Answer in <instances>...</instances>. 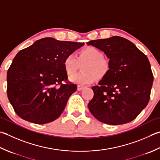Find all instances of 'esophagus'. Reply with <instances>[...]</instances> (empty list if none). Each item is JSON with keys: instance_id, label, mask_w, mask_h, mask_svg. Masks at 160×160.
<instances>
[{"instance_id": "esophagus-1", "label": "esophagus", "mask_w": 160, "mask_h": 160, "mask_svg": "<svg viewBox=\"0 0 160 160\" xmlns=\"http://www.w3.org/2000/svg\"><path fill=\"white\" fill-rule=\"evenodd\" d=\"M84 88H85V87H84V86H82V85H78L77 89H78V91H81V90H82Z\"/></svg>"}]
</instances>
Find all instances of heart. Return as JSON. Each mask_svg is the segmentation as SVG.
<instances>
[{
    "instance_id": "heart-1",
    "label": "heart",
    "mask_w": 160,
    "mask_h": 160,
    "mask_svg": "<svg viewBox=\"0 0 160 160\" xmlns=\"http://www.w3.org/2000/svg\"><path fill=\"white\" fill-rule=\"evenodd\" d=\"M82 66V71L71 76V82L87 85L94 82L96 78L103 79L111 69L110 62L103 57V53L96 47L87 46L78 52V56L71 53L64 59V67L68 75H72Z\"/></svg>"
}]
</instances>
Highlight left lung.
<instances>
[{
	"label": "left lung",
	"mask_w": 160,
	"mask_h": 160,
	"mask_svg": "<svg viewBox=\"0 0 160 160\" xmlns=\"http://www.w3.org/2000/svg\"><path fill=\"white\" fill-rule=\"evenodd\" d=\"M87 44L104 52L111 65L108 76L92 87L91 113L109 125L132 121L146 107L151 96L153 75L148 58L132 42L118 36Z\"/></svg>",
	"instance_id": "obj_1"
}]
</instances>
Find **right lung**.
<instances>
[{"label": "right lung", "instance_id": "add662e5", "mask_svg": "<svg viewBox=\"0 0 160 160\" xmlns=\"http://www.w3.org/2000/svg\"><path fill=\"white\" fill-rule=\"evenodd\" d=\"M84 44L46 37L17 53L8 71L7 92L18 117L45 124L62 114L77 89L67 82L64 59Z\"/></svg>", "mask_w": 160, "mask_h": 160}]
</instances>
